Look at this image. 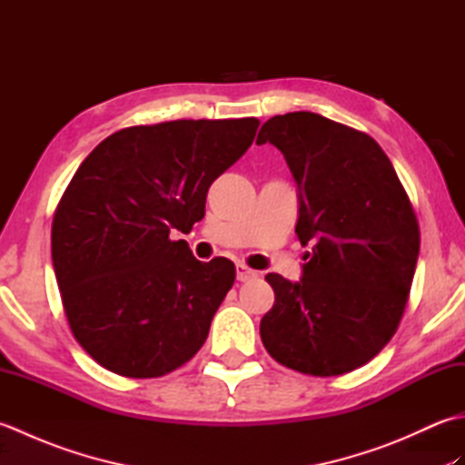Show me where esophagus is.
<instances>
[{"instance_id": "34e87169", "label": "esophagus", "mask_w": 465, "mask_h": 465, "mask_svg": "<svg viewBox=\"0 0 465 465\" xmlns=\"http://www.w3.org/2000/svg\"><path fill=\"white\" fill-rule=\"evenodd\" d=\"M235 273H238V280H240V282H248V280L258 278V272H255V270H250L248 265H243V263H238V265H235Z\"/></svg>"}]
</instances>
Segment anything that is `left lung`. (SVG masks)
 <instances>
[{
    "label": "left lung",
    "instance_id": "obj_1",
    "mask_svg": "<svg viewBox=\"0 0 465 465\" xmlns=\"http://www.w3.org/2000/svg\"><path fill=\"white\" fill-rule=\"evenodd\" d=\"M283 153L298 183L295 233L312 243L302 280L278 273L260 335L295 371L341 375L396 333L420 255V225L390 157L368 134L312 112L275 115L258 145Z\"/></svg>",
    "mask_w": 465,
    "mask_h": 465
}]
</instances>
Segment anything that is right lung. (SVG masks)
<instances>
[{
  "label": "right lung",
  "instance_id": "obj_1",
  "mask_svg": "<svg viewBox=\"0 0 465 465\" xmlns=\"http://www.w3.org/2000/svg\"><path fill=\"white\" fill-rule=\"evenodd\" d=\"M260 120H177L112 134L77 167L52 223V260L75 340L105 370L160 378L202 348L235 280L173 232L248 152Z\"/></svg>",
  "mask_w": 465,
  "mask_h": 465
}]
</instances>
